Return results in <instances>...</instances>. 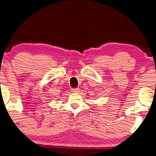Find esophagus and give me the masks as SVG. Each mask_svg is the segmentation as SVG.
Masks as SVG:
<instances>
[{
	"label": "esophagus",
	"mask_w": 156,
	"mask_h": 156,
	"mask_svg": "<svg viewBox=\"0 0 156 156\" xmlns=\"http://www.w3.org/2000/svg\"><path fill=\"white\" fill-rule=\"evenodd\" d=\"M72 92H78L79 91H80V89L79 88H74V89H71Z\"/></svg>",
	"instance_id": "esophagus-1"
}]
</instances>
